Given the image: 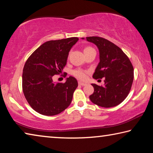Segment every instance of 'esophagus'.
<instances>
[{"instance_id": "1", "label": "esophagus", "mask_w": 153, "mask_h": 153, "mask_svg": "<svg viewBox=\"0 0 153 153\" xmlns=\"http://www.w3.org/2000/svg\"><path fill=\"white\" fill-rule=\"evenodd\" d=\"M78 84H79V85H80V86H85V85H86V83L82 82H79Z\"/></svg>"}]
</instances>
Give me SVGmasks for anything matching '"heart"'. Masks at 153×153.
<instances>
[{"mask_svg": "<svg viewBox=\"0 0 153 153\" xmlns=\"http://www.w3.org/2000/svg\"><path fill=\"white\" fill-rule=\"evenodd\" d=\"M90 48H92L90 47V46H88V47H86L84 48V51L88 50V49H90ZM73 74L75 76L80 79H85L86 78V76H87V72L84 70H82V69H76V70H75L74 71Z\"/></svg>", "mask_w": 153, "mask_h": 153, "instance_id": "obj_1", "label": "heart"}]
</instances>
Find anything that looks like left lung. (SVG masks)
Segmentation results:
<instances>
[{
    "mask_svg": "<svg viewBox=\"0 0 153 153\" xmlns=\"http://www.w3.org/2000/svg\"><path fill=\"white\" fill-rule=\"evenodd\" d=\"M86 39L94 44L99 51L100 62L93 78L105 77L103 86L92 84L94 90L90 99L100 107H115L126 99L130 91L134 79L132 65L123 51L108 40L98 36L86 37Z\"/></svg>",
    "mask_w": 153,
    "mask_h": 153,
    "instance_id": "8db88e82",
    "label": "left lung"
}]
</instances>
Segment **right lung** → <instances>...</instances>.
I'll use <instances>...</instances> for the list:
<instances>
[{
  "mask_svg": "<svg viewBox=\"0 0 153 153\" xmlns=\"http://www.w3.org/2000/svg\"><path fill=\"white\" fill-rule=\"evenodd\" d=\"M78 40L72 37L48 41L25 62L22 75L23 92L31 107L38 113L55 115L71 104L78 86L77 79L69 76L65 83H55L53 76L63 71L69 52Z\"/></svg>",
  "mask_w": 153,
  "mask_h": 153,
  "instance_id": "right-lung-1",
  "label": "right lung"
}]
</instances>
